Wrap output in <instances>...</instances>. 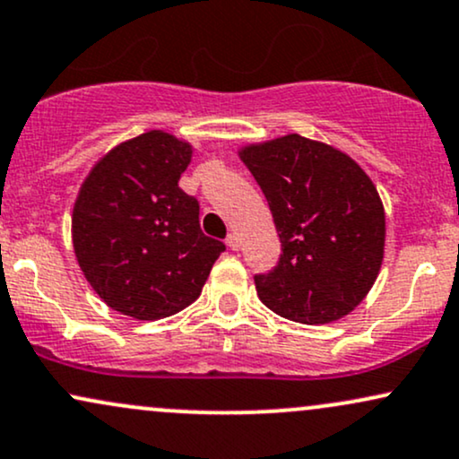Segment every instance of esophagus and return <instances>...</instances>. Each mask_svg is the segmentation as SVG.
Segmentation results:
<instances>
[{
    "label": "esophagus",
    "instance_id": "obj_1",
    "mask_svg": "<svg viewBox=\"0 0 459 459\" xmlns=\"http://www.w3.org/2000/svg\"><path fill=\"white\" fill-rule=\"evenodd\" d=\"M226 246H229L230 250H239V239H237L235 233H230L229 237H226Z\"/></svg>",
    "mask_w": 459,
    "mask_h": 459
}]
</instances>
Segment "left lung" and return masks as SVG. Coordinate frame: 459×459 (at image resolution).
I'll return each instance as SVG.
<instances>
[{"label":"left lung","instance_id":"left-lung-1","mask_svg":"<svg viewBox=\"0 0 459 459\" xmlns=\"http://www.w3.org/2000/svg\"><path fill=\"white\" fill-rule=\"evenodd\" d=\"M261 186L282 254L254 275L261 301L280 316L325 325L355 310L377 282L385 209L361 167L325 143L289 134L241 149Z\"/></svg>","mask_w":459,"mask_h":459}]
</instances>
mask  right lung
Instances as JSON below:
<instances>
[{
    "mask_svg": "<svg viewBox=\"0 0 459 459\" xmlns=\"http://www.w3.org/2000/svg\"><path fill=\"white\" fill-rule=\"evenodd\" d=\"M192 149L152 130L104 156L72 212V241L87 282L108 307L139 320L184 310L226 250L198 224V201L179 187Z\"/></svg>",
    "mask_w": 459,
    "mask_h": 459,
    "instance_id": "right-lung-1",
    "label": "right lung"
}]
</instances>
